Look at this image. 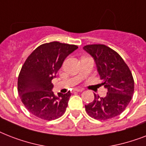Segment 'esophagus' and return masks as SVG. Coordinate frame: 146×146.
<instances>
[{
  "mask_svg": "<svg viewBox=\"0 0 146 146\" xmlns=\"http://www.w3.org/2000/svg\"><path fill=\"white\" fill-rule=\"evenodd\" d=\"M83 91V89L82 88H75L74 89V92H82Z\"/></svg>",
  "mask_w": 146,
  "mask_h": 146,
  "instance_id": "esophagus-1",
  "label": "esophagus"
}]
</instances>
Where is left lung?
Returning <instances> with one entry per match:
<instances>
[{
	"label": "left lung",
	"mask_w": 146,
	"mask_h": 146,
	"mask_svg": "<svg viewBox=\"0 0 146 146\" xmlns=\"http://www.w3.org/2000/svg\"><path fill=\"white\" fill-rule=\"evenodd\" d=\"M83 49L93 57L102 85L108 89L104 98L95 94L93 102L85 105L86 111L96 120L114 117L124 111L133 95L131 71L117 52L104 44H88Z\"/></svg>",
	"instance_id": "8db88e82"
}]
</instances>
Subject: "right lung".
Returning <instances> with one entry per match:
<instances>
[{"instance_id":"add662e5","label":"right lung","mask_w":146,"mask_h":146,"mask_svg":"<svg viewBox=\"0 0 146 146\" xmlns=\"http://www.w3.org/2000/svg\"><path fill=\"white\" fill-rule=\"evenodd\" d=\"M77 48L75 44L52 42L39 45L27 57L19 72L17 87L22 102L33 115L51 120L65 113L71 93L55 96L51 80L65 58Z\"/></svg>"}]
</instances>
